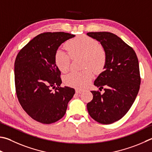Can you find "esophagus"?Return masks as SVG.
<instances>
[{
  "label": "esophagus",
  "instance_id": "1",
  "mask_svg": "<svg viewBox=\"0 0 152 152\" xmlns=\"http://www.w3.org/2000/svg\"><path fill=\"white\" fill-rule=\"evenodd\" d=\"M82 92H83V90H82L76 89V92L77 94H80V93H82Z\"/></svg>",
  "mask_w": 152,
  "mask_h": 152
}]
</instances>
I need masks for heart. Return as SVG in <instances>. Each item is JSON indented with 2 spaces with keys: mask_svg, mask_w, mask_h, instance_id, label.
<instances>
[{
  "mask_svg": "<svg viewBox=\"0 0 152 152\" xmlns=\"http://www.w3.org/2000/svg\"><path fill=\"white\" fill-rule=\"evenodd\" d=\"M66 48L71 56H82L84 70L73 71L64 77L65 84L76 88H84L89 84L93 77V68L100 71L105 65L106 52L95 39L86 35L78 36L66 44ZM54 61L57 67L62 72H67L70 66V56L61 49H58L54 54Z\"/></svg>",
  "mask_w": 152,
  "mask_h": 152,
  "instance_id": "obj_1",
  "label": "heart"
}]
</instances>
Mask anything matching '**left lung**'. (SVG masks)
<instances>
[{"label": "left lung", "instance_id": "obj_1", "mask_svg": "<svg viewBox=\"0 0 152 152\" xmlns=\"http://www.w3.org/2000/svg\"><path fill=\"white\" fill-rule=\"evenodd\" d=\"M87 35L101 44L106 55L104 71L94 83L100 90L104 87L105 92L91 91L93 99L87 104L88 112L96 122L110 124L123 118L136 100L140 86L138 60L133 48L113 33Z\"/></svg>", "mask_w": 152, "mask_h": 152}]
</instances>
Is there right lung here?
<instances>
[{
  "label": "right lung",
  "instance_id": "add662e5",
  "mask_svg": "<svg viewBox=\"0 0 152 152\" xmlns=\"http://www.w3.org/2000/svg\"><path fill=\"white\" fill-rule=\"evenodd\" d=\"M74 37L63 32H45L30 40L16 56V95L24 111L38 122L49 124L61 119L75 94L72 88L60 87V71L54 61L59 46Z\"/></svg>",
  "mask_w": 152,
  "mask_h": 152
}]
</instances>
